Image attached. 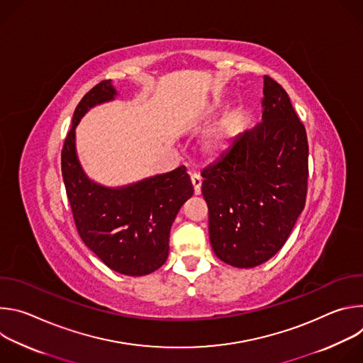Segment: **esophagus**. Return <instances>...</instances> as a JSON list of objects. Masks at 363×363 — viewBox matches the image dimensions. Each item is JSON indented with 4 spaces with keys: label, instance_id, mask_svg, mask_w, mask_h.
<instances>
[{
    "label": "esophagus",
    "instance_id": "obj_1",
    "mask_svg": "<svg viewBox=\"0 0 363 363\" xmlns=\"http://www.w3.org/2000/svg\"><path fill=\"white\" fill-rule=\"evenodd\" d=\"M191 182H192V185H194V194H195V195H199V194H201V184H202L201 177H199L198 174H192V175H191Z\"/></svg>",
    "mask_w": 363,
    "mask_h": 363
}]
</instances>
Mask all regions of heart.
I'll return each mask as SVG.
<instances>
[{"mask_svg":"<svg viewBox=\"0 0 363 363\" xmlns=\"http://www.w3.org/2000/svg\"><path fill=\"white\" fill-rule=\"evenodd\" d=\"M206 152H210L211 155H218L221 150L225 149V136L224 133H217L214 135L208 142L205 143Z\"/></svg>","mask_w":363,"mask_h":363,"instance_id":"obj_1","label":"heart"}]
</instances>
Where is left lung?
<instances>
[{"mask_svg": "<svg viewBox=\"0 0 363 363\" xmlns=\"http://www.w3.org/2000/svg\"><path fill=\"white\" fill-rule=\"evenodd\" d=\"M263 93L262 123L237 135L201 174L213 250L240 269L263 264L284 245L307 194L304 125L286 90L269 76Z\"/></svg>", "mask_w": 363, "mask_h": 363, "instance_id": "obj_1", "label": "left lung"}]
</instances>
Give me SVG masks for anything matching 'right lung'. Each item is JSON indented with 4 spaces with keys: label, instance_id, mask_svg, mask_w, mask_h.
Returning <instances> with one entry per match:
<instances>
[{
    "label": "right lung",
    "instance_id": "1",
    "mask_svg": "<svg viewBox=\"0 0 363 363\" xmlns=\"http://www.w3.org/2000/svg\"><path fill=\"white\" fill-rule=\"evenodd\" d=\"M115 96L112 80L100 82L83 96L63 145L62 174L83 242L109 269L145 276L167 262L172 223L194 188L185 167L121 188L87 178L77 160L74 129L89 109Z\"/></svg>",
    "mask_w": 363,
    "mask_h": 363
}]
</instances>
